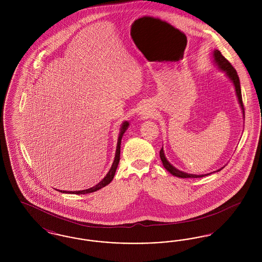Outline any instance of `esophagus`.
Instances as JSON below:
<instances>
[{"instance_id":"34e87169","label":"esophagus","mask_w":262,"mask_h":262,"mask_svg":"<svg viewBox=\"0 0 262 262\" xmlns=\"http://www.w3.org/2000/svg\"><path fill=\"white\" fill-rule=\"evenodd\" d=\"M142 115H147V114L146 113H142Z\"/></svg>"}]
</instances>
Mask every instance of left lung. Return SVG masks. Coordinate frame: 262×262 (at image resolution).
<instances>
[{
	"mask_svg": "<svg viewBox=\"0 0 262 262\" xmlns=\"http://www.w3.org/2000/svg\"><path fill=\"white\" fill-rule=\"evenodd\" d=\"M213 57H214V61L215 63L219 67V69L221 71H223L226 73V75L229 76V78L233 81L234 85H235V89H236V93H237V99L238 102L241 104V107H242V110L244 113V117H245V107H244V103H243V98H242V91H241V85H239V78H238V75L237 74V71L234 69V67L231 64V62H229L224 56L221 54V52L219 50H215L213 52ZM160 158H161V161L163 163V166L164 168L170 172L171 174L174 176V177H178V178H202V177H205V176H208V174H187L185 172H182L180 170H178L177 168H174V166L169 162L165 156V153H164V150L163 147L160 150ZM218 171H221L220 170H217L216 172Z\"/></svg>",
	"mask_w": 262,
	"mask_h": 262,
	"instance_id": "8db88e82",
	"label": "left lung"
}]
</instances>
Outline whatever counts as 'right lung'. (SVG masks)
Instances as JSON below:
<instances>
[{
    "label": "right lung",
    "mask_w": 262,
    "mask_h": 262,
    "mask_svg": "<svg viewBox=\"0 0 262 262\" xmlns=\"http://www.w3.org/2000/svg\"><path fill=\"white\" fill-rule=\"evenodd\" d=\"M127 126H128V123H127V122H125V123L123 124V125H122L121 133H120V136H119V138H118L117 150H116V155H115V159H114L112 167H111V169L109 170L108 174H106V176L104 177V179H103L102 181H100L99 183H98L96 186L90 187V188H88V189H83V190H76V191H66V190H64V191H62V190H61V192H62V193H74V194H86V193L94 192V191L98 190L100 188L106 187L107 185H109V184L112 182L113 178H114L115 173H116V170H117V167H118L119 162H120V154H121V140H122V137H123V135L125 134V132L126 130Z\"/></svg>",
    "instance_id": "obj_1"
}]
</instances>
